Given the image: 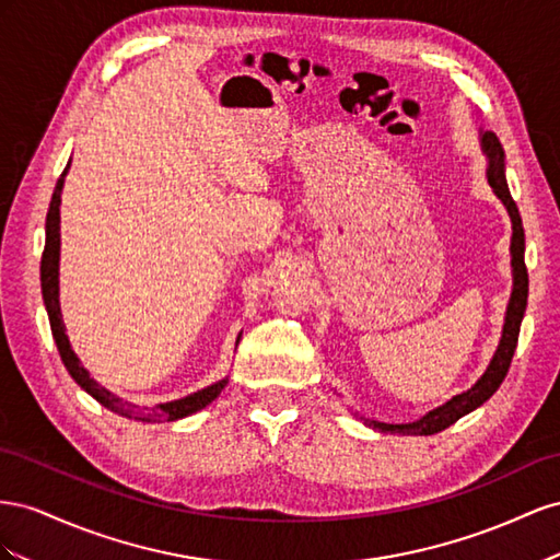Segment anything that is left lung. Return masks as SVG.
<instances>
[{"label":"left lung","instance_id":"left-lung-1","mask_svg":"<svg viewBox=\"0 0 560 560\" xmlns=\"http://www.w3.org/2000/svg\"><path fill=\"white\" fill-rule=\"evenodd\" d=\"M483 150L490 159L488 166V183L494 189V195L502 199L506 206V211L511 215V222H514V236H511V267H514V291H511V300L506 307V318H504V330H502V340L498 351L488 365V371L483 377L476 382V385L465 392L453 396L448 404H443L441 408L427 412L424 418L418 422H408V424H385V422H375V420H365V424H371L373 429L380 431H398V434H408V436H431L439 434V431L448 429L455 424L459 418H465L467 412L476 410L478 406H483L488 398L500 389L504 382L511 359H514V351L518 345V332H521V322L525 314V305H528V267H525V234H523V222L516 201L511 199V191L504 178V150L500 145L498 136L492 131H486L483 138Z\"/></svg>","mask_w":560,"mask_h":560}]
</instances>
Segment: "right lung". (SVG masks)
Listing matches in <instances>:
<instances>
[{
	"instance_id": "obj_1",
	"label": "right lung",
	"mask_w": 560,
	"mask_h": 560,
	"mask_svg": "<svg viewBox=\"0 0 560 560\" xmlns=\"http://www.w3.org/2000/svg\"><path fill=\"white\" fill-rule=\"evenodd\" d=\"M70 164L66 166V171L60 173V178L56 183V189H54V197H51V203H49V213H46V242H44V253H42V295H44V305H46V312H49V324H51V332H54V340H56V347L60 351V359L62 363H66L68 373L74 377V382L79 387H82L84 392H89L95 401H98L101 406L109 408L112 412H119L124 415V418H131V420H138V422H173V420H180V418H187V415L197 412L201 408L209 406L213 398L225 389L228 380H220L215 382V385L206 387L201 392H195L189 394L185 398H178V401H171V404H159L154 408H138V406H131L121 401V398H117L112 392H107L105 387H101L98 382L91 380L86 369L82 363H79L77 354L70 347V340L66 335V326H62V318H60V305H58V255H60V189H62V183H66V173H68ZM238 342V340H236Z\"/></svg>"
}]
</instances>
